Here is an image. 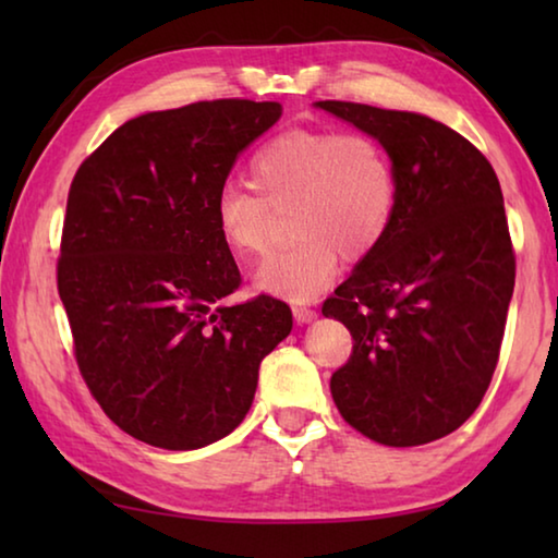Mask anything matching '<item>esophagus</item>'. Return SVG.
I'll return each mask as SVG.
<instances>
[{
  "mask_svg": "<svg viewBox=\"0 0 558 558\" xmlns=\"http://www.w3.org/2000/svg\"><path fill=\"white\" fill-rule=\"evenodd\" d=\"M292 315H295L300 325H307V323H313V319H317V310L305 307V305H295L292 307Z\"/></svg>",
  "mask_w": 558,
  "mask_h": 558,
  "instance_id": "obj_1",
  "label": "esophagus"
}]
</instances>
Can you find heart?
I'll use <instances>...</instances> for the list:
<instances>
[{
  "label": "heart",
  "instance_id": "heart-1",
  "mask_svg": "<svg viewBox=\"0 0 558 558\" xmlns=\"http://www.w3.org/2000/svg\"><path fill=\"white\" fill-rule=\"evenodd\" d=\"M248 184H226L214 223L233 256L258 260L290 216L295 243L256 272V286L292 302L315 300L335 280L342 256L364 260L389 235L399 206V174L369 132L288 130L248 162Z\"/></svg>",
  "mask_w": 558,
  "mask_h": 558
}]
</instances>
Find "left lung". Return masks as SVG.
Wrapping results in <instances>:
<instances>
[{"label": "left lung", "instance_id": "1", "mask_svg": "<svg viewBox=\"0 0 558 558\" xmlns=\"http://www.w3.org/2000/svg\"><path fill=\"white\" fill-rule=\"evenodd\" d=\"M389 149L399 206L389 235L325 300L352 332L329 389L342 418L381 446L458 430L483 401L514 290V251L493 165L418 112L319 100Z\"/></svg>", "mask_w": 558, "mask_h": 558}]
</instances>
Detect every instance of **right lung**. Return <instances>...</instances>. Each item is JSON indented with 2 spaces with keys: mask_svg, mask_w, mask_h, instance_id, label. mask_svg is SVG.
Listing matches in <instances>:
<instances>
[{
  "mask_svg": "<svg viewBox=\"0 0 558 558\" xmlns=\"http://www.w3.org/2000/svg\"><path fill=\"white\" fill-rule=\"evenodd\" d=\"M280 116L241 98L145 112L73 177L56 278L75 362L108 418L147 446L229 436L263 356L290 335L282 300L229 302L241 272L214 223L235 159Z\"/></svg>",
  "mask_w": 558,
  "mask_h": 558,
  "instance_id": "right-lung-1",
  "label": "right lung"
}]
</instances>
